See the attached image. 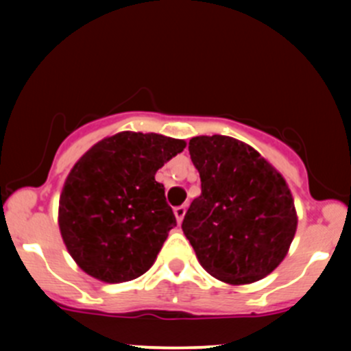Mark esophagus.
Listing matches in <instances>:
<instances>
[{
  "instance_id": "1",
  "label": "esophagus",
  "mask_w": 351,
  "mask_h": 351,
  "mask_svg": "<svg viewBox=\"0 0 351 351\" xmlns=\"http://www.w3.org/2000/svg\"><path fill=\"white\" fill-rule=\"evenodd\" d=\"M184 213H186V206H183V204L175 208V217H176V221H178V224H181V221H183Z\"/></svg>"
}]
</instances>
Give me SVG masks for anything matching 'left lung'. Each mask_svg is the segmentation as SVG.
<instances>
[{"label": "left lung", "mask_w": 351, "mask_h": 351, "mask_svg": "<svg viewBox=\"0 0 351 351\" xmlns=\"http://www.w3.org/2000/svg\"><path fill=\"white\" fill-rule=\"evenodd\" d=\"M188 150L201 195L181 228L199 264L229 285L264 279L287 256L297 231L287 181L251 145L232 136H193Z\"/></svg>", "instance_id": "1"}]
</instances>
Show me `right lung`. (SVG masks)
Listing matches in <instances>:
<instances>
[{
    "label": "right lung",
    "instance_id": "obj_1",
    "mask_svg": "<svg viewBox=\"0 0 351 351\" xmlns=\"http://www.w3.org/2000/svg\"><path fill=\"white\" fill-rule=\"evenodd\" d=\"M184 147L160 134L120 132L80 156L60 191L58 223L84 272L120 284L152 267L176 226L155 175Z\"/></svg>",
    "mask_w": 351,
    "mask_h": 351
}]
</instances>
